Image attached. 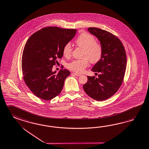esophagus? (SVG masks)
Wrapping results in <instances>:
<instances>
[{
	"label": "esophagus",
	"instance_id": "obj_1",
	"mask_svg": "<svg viewBox=\"0 0 149 149\" xmlns=\"http://www.w3.org/2000/svg\"><path fill=\"white\" fill-rule=\"evenodd\" d=\"M72 74H73V75H74V76H80V74L76 73H72Z\"/></svg>",
	"mask_w": 149,
	"mask_h": 149
}]
</instances>
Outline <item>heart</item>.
<instances>
[{
	"label": "heart",
	"instance_id": "1",
	"mask_svg": "<svg viewBox=\"0 0 149 149\" xmlns=\"http://www.w3.org/2000/svg\"><path fill=\"white\" fill-rule=\"evenodd\" d=\"M77 45L84 50L82 54L83 59L75 60L71 61L68 65V68L75 72L81 73L88 67V61L92 64L98 63L102 57L103 47L91 34L88 33L80 34L76 40ZM72 52V47L70 43L65 45L63 50V55L69 57Z\"/></svg>",
	"mask_w": 149,
	"mask_h": 149
}]
</instances>
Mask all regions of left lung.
<instances>
[{
  "instance_id": "8db88e82",
  "label": "left lung",
  "mask_w": 149,
  "mask_h": 149,
  "mask_svg": "<svg viewBox=\"0 0 149 149\" xmlns=\"http://www.w3.org/2000/svg\"><path fill=\"white\" fill-rule=\"evenodd\" d=\"M88 31L98 39L103 47L101 59L91 69L98 77L88 76L83 88L86 94L96 100L109 98L118 90L125 73L126 57L122 42L110 32L96 27Z\"/></svg>"
}]
</instances>
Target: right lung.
<instances>
[{
    "mask_svg": "<svg viewBox=\"0 0 149 149\" xmlns=\"http://www.w3.org/2000/svg\"><path fill=\"white\" fill-rule=\"evenodd\" d=\"M76 29L47 27L32 34L23 50L22 68L28 88L40 99L49 100L57 96L70 74L66 69L56 74L53 66L61 58L63 50L76 33Z\"/></svg>",
    "mask_w": 149,
    "mask_h": 149,
    "instance_id": "obj_1",
    "label": "right lung"
}]
</instances>
